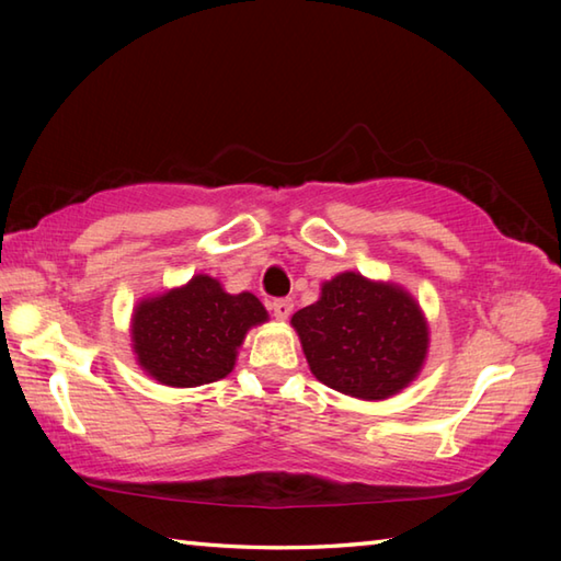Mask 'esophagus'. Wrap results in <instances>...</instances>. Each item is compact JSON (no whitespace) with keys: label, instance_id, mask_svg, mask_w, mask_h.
Masks as SVG:
<instances>
[{"label":"esophagus","instance_id":"34e87169","mask_svg":"<svg viewBox=\"0 0 561 561\" xmlns=\"http://www.w3.org/2000/svg\"><path fill=\"white\" fill-rule=\"evenodd\" d=\"M270 311L274 313V318H277V320H287L294 311V301L291 299H272Z\"/></svg>","mask_w":561,"mask_h":561}]
</instances>
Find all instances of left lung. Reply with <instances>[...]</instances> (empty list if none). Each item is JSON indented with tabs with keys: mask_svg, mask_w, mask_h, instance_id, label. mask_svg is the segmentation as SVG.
Listing matches in <instances>:
<instances>
[{
	"mask_svg": "<svg viewBox=\"0 0 561 561\" xmlns=\"http://www.w3.org/2000/svg\"><path fill=\"white\" fill-rule=\"evenodd\" d=\"M291 328L320 383L368 402L402 392L428 354V323L414 296L359 272L320 284L318 301L296 311Z\"/></svg>",
	"mask_w": 561,
	"mask_h": 561,
	"instance_id": "8db88e82",
	"label": "left lung"
}]
</instances>
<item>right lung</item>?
Instances as JSON below:
<instances>
[{"label": "right lung", "mask_w": 561, "mask_h": 561, "mask_svg": "<svg viewBox=\"0 0 561 561\" xmlns=\"http://www.w3.org/2000/svg\"><path fill=\"white\" fill-rule=\"evenodd\" d=\"M270 316L255 294H229L219 279L195 274L183 287L141 299L129 337L137 366L171 388H197L233 371L250 328Z\"/></svg>", "instance_id": "right-lung-1"}]
</instances>
